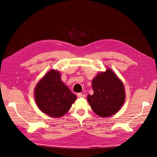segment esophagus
Masks as SVG:
<instances>
[{
	"label": "esophagus",
	"instance_id": "esophagus-1",
	"mask_svg": "<svg viewBox=\"0 0 157 157\" xmlns=\"http://www.w3.org/2000/svg\"><path fill=\"white\" fill-rule=\"evenodd\" d=\"M77 97L78 98H84L85 95L84 94H82V93H78L77 94Z\"/></svg>",
	"mask_w": 157,
	"mask_h": 157
}]
</instances>
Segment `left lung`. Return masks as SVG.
<instances>
[{"label": "left lung", "mask_w": 157, "mask_h": 157, "mask_svg": "<svg viewBox=\"0 0 157 157\" xmlns=\"http://www.w3.org/2000/svg\"><path fill=\"white\" fill-rule=\"evenodd\" d=\"M92 84L94 94L88 95L87 99L95 113L109 117L120 110L125 101L124 87L111 69L99 73Z\"/></svg>", "instance_id": "8db88e82"}]
</instances>
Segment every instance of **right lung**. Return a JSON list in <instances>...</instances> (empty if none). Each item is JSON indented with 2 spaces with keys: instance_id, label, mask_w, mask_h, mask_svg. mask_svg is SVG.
I'll return each mask as SVG.
<instances>
[{
  "instance_id": "add662e5",
  "label": "right lung",
  "mask_w": 157,
  "mask_h": 157,
  "mask_svg": "<svg viewBox=\"0 0 157 157\" xmlns=\"http://www.w3.org/2000/svg\"><path fill=\"white\" fill-rule=\"evenodd\" d=\"M35 98L42 113L59 118L68 112L77 96L61 81L59 71L52 69L36 84Z\"/></svg>"
}]
</instances>
